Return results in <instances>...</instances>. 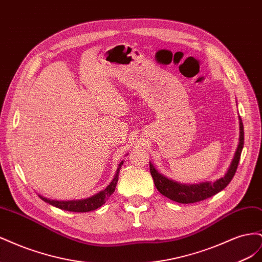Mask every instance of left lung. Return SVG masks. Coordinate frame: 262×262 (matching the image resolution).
Listing matches in <instances>:
<instances>
[{
    "instance_id": "obj_1",
    "label": "left lung",
    "mask_w": 262,
    "mask_h": 262,
    "mask_svg": "<svg viewBox=\"0 0 262 262\" xmlns=\"http://www.w3.org/2000/svg\"><path fill=\"white\" fill-rule=\"evenodd\" d=\"M243 147H244V125L242 122V119L239 117V143H238V146H237L231 166H229L227 172L222 178L217 179L214 182L204 181V182H199V184H193V185H184L163 176L161 172H158L156 170V168L154 167V165L152 163H149L150 175H152L154 179V184L158 191H160L163 195L167 196L168 199L176 201L178 203H185V204L199 202L219 193L229 184V182H231L237 170V166H238V163L241 160Z\"/></svg>"
}]
</instances>
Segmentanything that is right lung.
Returning a JSON list of instances; mask_svg holds the SVG:
<instances>
[{
    "instance_id": "1",
    "label": "right lung",
    "mask_w": 262,
    "mask_h": 262,
    "mask_svg": "<svg viewBox=\"0 0 262 262\" xmlns=\"http://www.w3.org/2000/svg\"><path fill=\"white\" fill-rule=\"evenodd\" d=\"M122 164H123V161L119 164L116 175H115L113 181L107 186V188L101 190V191H99L97 194H94L91 198H87V199L72 200V201H55V200L47 199V198H43L41 195H39V196H40V199H42L45 202L53 205V207H55V208L64 210V211H71V212L94 211V210L100 208L101 205L107 201L108 198L114 193L116 186H117V182H118V178H119V171H120Z\"/></svg>"
}]
</instances>
